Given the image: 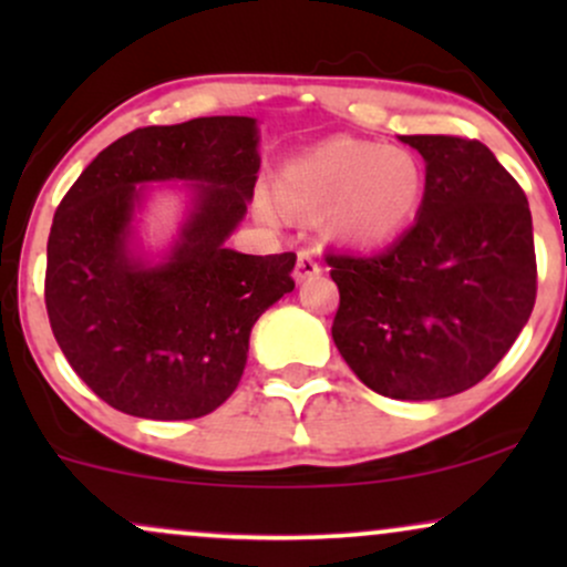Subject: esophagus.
Instances as JSON below:
<instances>
[{"instance_id":"34e87169","label":"esophagus","mask_w":567,"mask_h":567,"mask_svg":"<svg viewBox=\"0 0 567 567\" xmlns=\"http://www.w3.org/2000/svg\"><path fill=\"white\" fill-rule=\"evenodd\" d=\"M317 275H320V264H317L315 252H309V250L298 252L296 271H292V277H296V282H306V279H315Z\"/></svg>"}]
</instances>
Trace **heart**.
<instances>
[{
    "mask_svg": "<svg viewBox=\"0 0 567 567\" xmlns=\"http://www.w3.org/2000/svg\"><path fill=\"white\" fill-rule=\"evenodd\" d=\"M424 194V167L400 146L336 138L285 167L277 181L279 205L296 213L324 210L333 239L354 245L394 237L413 218ZM261 213L277 207L261 197Z\"/></svg>",
    "mask_w": 567,
    "mask_h": 567,
    "instance_id": "1",
    "label": "heart"
}]
</instances>
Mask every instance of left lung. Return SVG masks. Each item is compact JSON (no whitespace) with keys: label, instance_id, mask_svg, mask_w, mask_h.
Returning <instances> with one entry per match:
<instances>
[{"label":"left lung","instance_id":"obj_1","mask_svg":"<svg viewBox=\"0 0 567 567\" xmlns=\"http://www.w3.org/2000/svg\"><path fill=\"white\" fill-rule=\"evenodd\" d=\"M426 162L419 218L381 252L330 250L333 341L392 400L466 392L498 365L536 303L525 192L485 143L402 135Z\"/></svg>","mask_w":567,"mask_h":567}]
</instances>
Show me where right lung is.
Instances as JSON below:
<instances>
[{"instance_id": "right-lung-1", "label": "right lung", "mask_w": 567, "mask_h": 567, "mask_svg": "<svg viewBox=\"0 0 567 567\" xmlns=\"http://www.w3.org/2000/svg\"><path fill=\"white\" fill-rule=\"evenodd\" d=\"M250 116L138 127L103 148L58 205L44 303L74 373L127 415L186 421L237 389L258 317L296 288V252L245 256L226 237L258 181ZM194 179L195 207L162 265L128 250L138 183Z\"/></svg>"}]
</instances>
